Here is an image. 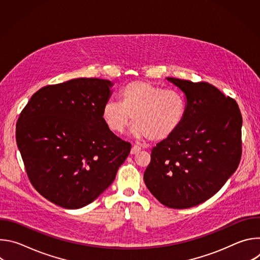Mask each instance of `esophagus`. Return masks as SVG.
<instances>
[{
	"instance_id": "34e87169",
	"label": "esophagus",
	"mask_w": 260,
	"mask_h": 260,
	"mask_svg": "<svg viewBox=\"0 0 260 260\" xmlns=\"http://www.w3.org/2000/svg\"><path fill=\"white\" fill-rule=\"evenodd\" d=\"M141 149H142V148H141L140 146H138V145H134V146L132 147L131 154H137V153H139V151H141Z\"/></svg>"
}]
</instances>
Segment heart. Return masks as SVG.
Instances as JSON below:
<instances>
[{
	"instance_id": "b5f03b06",
	"label": "heart",
	"mask_w": 260,
	"mask_h": 260,
	"mask_svg": "<svg viewBox=\"0 0 260 260\" xmlns=\"http://www.w3.org/2000/svg\"><path fill=\"white\" fill-rule=\"evenodd\" d=\"M119 99L120 102H107L102 110L104 123L117 135L133 119L136 138L164 141L179 129L186 114V100L180 91L147 81L127 83L120 89Z\"/></svg>"
}]
</instances>
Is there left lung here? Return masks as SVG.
Here are the masks:
<instances>
[{
	"mask_svg": "<svg viewBox=\"0 0 260 260\" xmlns=\"http://www.w3.org/2000/svg\"><path fill=\"white\" fill-rule=\"evenodd\" d=\"M186 100L179 129L159 142L144 173L165 206L187 209L213 197L236 172L242 155V115L235 100L207 82L166 78Z\"/></svg>",
	"mask_w": 260,
	"mask_h": 260,
	"instance_id": "1",
	"label": "left lung"
}]
</instances>
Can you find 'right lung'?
I'll use <instances>...</instances> for the list:
<instances>
[{"instance_id":"obj_1","label":"right lung","mask_w":260,"mask_h":260,"mask_svg":"<svg viewBox=\"0 0 260 260\" xmlns=\"http://www.w3.org/2000/svg\"><path fill=\"white\" fill-rule=\"evenodd\" d=\"M113 83L77 78L39 89L21 111L16 143L28 179L41 196L80 209L116 177L131 144L111 132L102 110Z\"/></svg>"}]
</instances>
